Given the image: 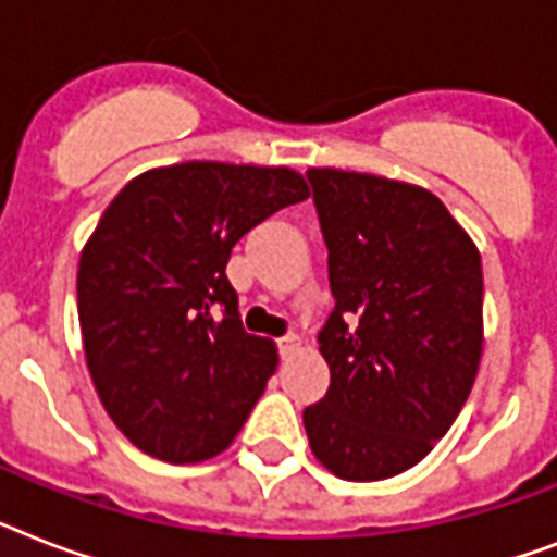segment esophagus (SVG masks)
Masks as SVG:
<instances>
[{"instance_id": "1", "label": "esophagus", "mask_w": 557, "mask_h": 557, "mask_svg": "<svg viewBox=\"0 0 557 557\" xmlns=\"http://www.w3.org/2000/svg\"><path fill=\"white\" fill-rule=\"evenodd\" d=\"M277 346H280V355L288 357V355H294V351L302 349V341H300V337H297V334H288V337H283V341H280Z\"/></svg>"}]
</instances>
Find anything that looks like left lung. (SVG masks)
Instances as JSON below:
<instances>
[{"label": "left lung", "instance_id": "obj_1", "mask_svg": "<svg viewBox=\"0 0 557 557\" xmlns=\"http://www.w3.org/2000/svg\"><path fill=\"white\" fill-rule=\"evenodd\" d=\"M334 311L320 332L332 383L302 411L314 458L383 481L435 449L483 351L481 251L435 194L386 176L309 169Z\"/></svg>", "mask_w": 557, "mask_h": 557}]
</instances>
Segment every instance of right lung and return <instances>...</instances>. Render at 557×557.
Instances as JSON below:
<instances>
[{
	"mask_svg": "<svg viewBox=\"0 0 557 557\" xmlns=\"http://www.w3.org/2000/svg\"><path fill=\"white\" fill-rule=\"evenodd\" d=\"M309 197L286 165L180 162L134 176L79 255L85 363L122 435L200 463L234 441L277 369L239 323L225 265L237 239Z\"/></svg>",
	"mask_w": 557,
	"mask_h": 557,
	"instance_id": "1",
	"label": "right lung"
}]
</instances>
